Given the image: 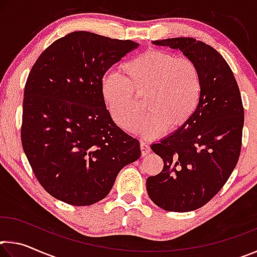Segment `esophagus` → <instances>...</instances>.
I'll use <instances>...</instances> for the list:
<instances>
[{"label":"esophagus","mask_w":257,"mask_h":257,"mask_svg":"<svg viewBox=\"0 0 257 257\" xmlns=\"http://www.w3.org/2000/svg\"><path fill=\"white\" fill-rule=\"evenodd\" d=\"M141 152H142V156H146L147 154H150L151 152V147L145 142H141Z\"/></svg>","instance_id":"34e87169"}]
</instances>
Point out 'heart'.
I'll use <instances>...</instances> for the list:
<instances>
[{
	"instance_id": "1",
	"label": "heart",
	"mask_w": 257,
	"mask_h": 257,
	"mask_svg": "<svg viewBox=\"0 0 257 257\" xmlns=\"http://www.w3.org/2000/svg\"><path fill=\"white\" fill-rule=\"evenodd\" d=\"M121 70L124 77L108 73L101 85L104 101L120 128L136 129L143 136L156 138L171 124L175 128L185 125L197 111L203 79L193 60L153 50L123 63ZM145 94L150 111L140 121L142 104L139 97Z\"/></svg>"
}]
</instances>
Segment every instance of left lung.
Wrapping results in <instances>:
<instances>
[{
  "label": "left lung",
  "mask_w": 257,
  "mask_h": 257,
  "mask_svg": "<svg viewBox=\"0 0 257 257\" xmlns=\"http://www.w3.org/2000/svg\"><path fill=\"white\" fill-rule=\"evenodd\" d=\"M179 49L197 64L202 98L185 125L151 146L163 160V170L149 177L146 189L159 207L189 212L208 203L231 176L241 150L243 106L227 61L212 46L193 37L154 41Z\"/></svg>",
  "instance_id": "1"
}]
</instances>
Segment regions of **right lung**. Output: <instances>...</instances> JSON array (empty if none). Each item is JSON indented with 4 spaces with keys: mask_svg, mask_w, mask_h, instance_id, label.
<instances>
[{
    "mask_svg": "<svg viewBox=\"0 0 257 257\" xmlns=\"http://www.w3.org/2000/svg\"><path fill=\"white\" fill-rule=\"evenodd\" d=\"M137 43L73 32L36 60L25 86L21 143L51 196L87 206L107 196L139 142L116 125L102 95L103 76Z\"/></svg>",
    "mask_w": 257,
    "mask_h": 257,
    "instance_id": "1",
    "label": "right lung"
}]
</instances>
